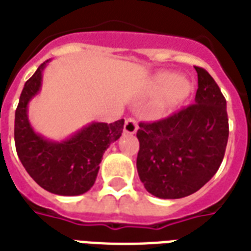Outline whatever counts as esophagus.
<instances>
[{
	"label": "esophagus",
	"mask_w": 251,
	"mask_h": 251,
	"mask_svg": "<svg viewBox=\"0 0 251 251\" xmlns=\"http://www.w3.org/2000/svg\"><path fill=\"white\" fill-rule=\"evenodd\" d=\"M138 130V122L135 118H127L125 122V126H124V131L127 134H134L137 133Z\"/></svg>",
	"instance_id": "34e87169"
}]
</instances>
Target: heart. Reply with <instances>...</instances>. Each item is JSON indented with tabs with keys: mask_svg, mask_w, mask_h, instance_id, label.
Listing matches in <instances>:
<instances>
[{
	"mask_svg": "<svg viewBox=\"0 0 251 251\" xmlns=\"http://www.w3.org/2000/svg\"><path fill=\"white\" fill-rule=\"evenodd\" d=\"M156 93L164 92L159 101L160 109L168 110L180 104L191 92V84L187 79L172 74H160L154 83Z\"/></svg>",
	"mask_w": 251,
	"mask_h": 251,
	"instance_id": "heart-1",
	"label": "heart"
}]
</instances>
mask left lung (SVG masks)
Returning a JSON list of instances; mask_svg holds the SVG:
<instances>
[{
    "label": "left lung",
    "mask_w": 251,
    "mask_h": 251,
    "mask_svg": "<svg viewBox=\"0 0 251 251\" xmlns=\"http://www.w3.org/2000/svg\"><path fill=\"white\" fill-rule=\"evenodd\" d=\"M195 104L170 117L141 122L137 170L147 192L160 199L195 194L213 177L229 137L226 100L201 67Z\"/></svg>",
    "instance_id": "1"
}]
</instances>
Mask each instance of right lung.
<instances>
[{"instance_id": "1", "label": "right lung", "mask_w": 251, "mask_h": 251, "mask_svg": "<svg viewBox=\"0 0 251 251\" xmlns=\"http://www.w3.org/2000/svg\"><path fill=\"white\" fill-rule=\"evenodd\" d=\"M47 63H42L25 83L19 97L14 121L15 149L21 163L42 188L62 196L83 195L95 184L105 150L121 137L125 121L92 122L62 142L36 134L28 122L27 105L41 89L42 72Z\"/></svg>"}]
</instances>
